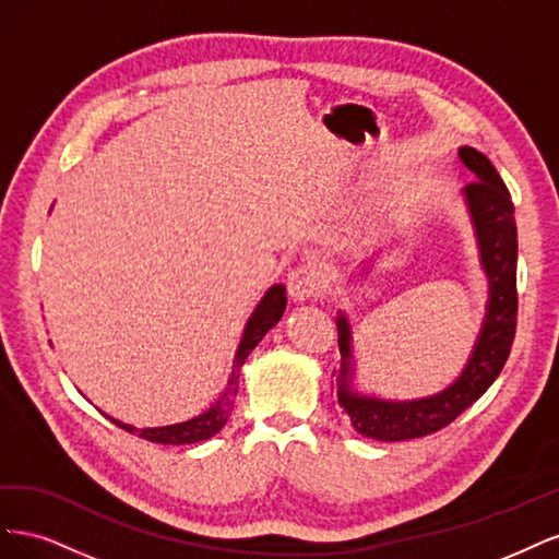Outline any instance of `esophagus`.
<instances>
[{
  "mask_svg": "<svg viewBox=\"0 0 559 559\" xmlns=\"http://www.w3.org/2000/svg\"><path fill=\"white\" fill-rule=\"evenodd\" d=\"M286 286H289V296L294 302L314 300L321 294V282L308 267H298L294 273H289Z\"/></svg>",
  "mask_w": 559,
  "mask_h": 559,
  "instance_id": "esophagus-1",
  "label": "esophagus"
}]
</instances>
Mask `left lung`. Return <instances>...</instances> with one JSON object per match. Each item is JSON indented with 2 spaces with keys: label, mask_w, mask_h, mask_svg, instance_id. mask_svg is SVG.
Listing matches in <instances>:
<instances>
[{
  "label": "left lung",
  "mask_w": 559,
  "mask_h": 559,
  "mask_svg": "<svg viewBox=\"0 0 559 559\" xmlns=\"http://www.w3.org/2000/svg\"><path fill=\"white\" fill-rule=\"evenodd\" d=\"M460 160L478 179L464 186L462 198L476 235L480 267L487 277L485 317L460 378L441 392L421 399L394 401L364 394L354 386L357 366H354L352 324L345 312H337L335 319L337 345H341V373L335 378L337 403L354 429L382 443L411 441L448 427L456 415H462L487 392L511 354L518 319L515 207L495 165L478 148L462 146ZM361 270L368 275L370 263Z\"/></svg>",
  "instance_id": "left-lung-1"
}]
</instances>
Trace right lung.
Instances as JSON below:
<instances>
[{
	"instance_id": "right-lung-1",
	"label": "right lung",
	"mask_w": 559,
	"mask_h": 559,
	"mask_svg": "<svg viewBox=\"0 0 559 559\" xmlns=\"http://www.w3.org/2000/svg\"><path fill=\"white\" fill-rule=\"evenodd\" d=\"M286 310V289L284 284H273L270 289L265 292V296L259 300V306L253 308L251 317L247 319L242 337H240V345L238 352H235V359H233V370L228 376V384L210 408L198 415L191 417L186 421H177V425H167V427H146V429H134L132 425H126V421H118L114 417H109L116 427H121L130 433H140V438L151 443H163V445H186V443H200V441H207V438L216 436L218 431L224 429V425L228 421L230 413H233V405H235V396H238V386H240V373H242V366L247 361V357L251 354V349L257 347L263 335L273 329L277 321L282 319Z\"/></svg>"
}]
</instances>
